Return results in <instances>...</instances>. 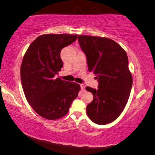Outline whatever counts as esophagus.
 I'll list each match as a JSON object with an SVG mask.
<instances>
[{
	"label": "esophagus",
	"mask_w": 155,
	"mask_h": 155,
	"mask_svg": "<svg viewBox=\"0 0 155 155\" xmlns=\"http://www.w3.org/2000/svg\"><path fill=\"white\" fill-rule=\"evenodd\" d=\"M80 87L83 92L85 91V85L84 84H80Z\"/></svg>",
	"instance_id": "1"
}]
</instances>
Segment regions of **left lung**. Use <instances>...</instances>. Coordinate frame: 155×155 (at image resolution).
I'll list each match as a JSON object with an SVG mask.
<instances>
[{
	"label": "left lung",
	"instance_id": "left-lung-1",
	"mask_svg": "<svg viewBox=\"0 0 155 155\" xmlns=\"http://www.w3.org/2000/svg\"><path fill=\"white\" fill-rule=\"evenodd\" d=\"M78 39L88 71L97 76L99 82L98 89L86 88L94 98L86 107L87 115L96 124L110 123L123 112L131 91L133 78L127 53L108 38L79 35Z\"/></svg>",
	"mask_w": 155,
	"mask_h": 155
}]
</instances>
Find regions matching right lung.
Masks as SVG:
<instances>
[{
  "mask_svg": "<svg viewBox=\"0 0 155 155\" xmlns=\"http://www.w3.org/2000/svg\"><path fill=\"white\" fill-rule=\"evenodd\" d=\"M78 35L45 34L37 37L21 62V86L27 101L41 117L56 120L67 114L80 86L56 78L63 63L62 49L71 44Z\"/></svg>",
  "mask_w": 155,
  "mask_h": 155,
  "instance_id": "right-lung-1",
  "label": "right lung"
}]
</instances>
